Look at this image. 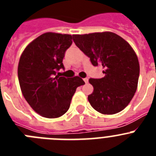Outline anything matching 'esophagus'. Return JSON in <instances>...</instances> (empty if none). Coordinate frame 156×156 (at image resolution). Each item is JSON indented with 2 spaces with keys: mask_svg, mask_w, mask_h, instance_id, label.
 I'll return each instance as SVG.
<instances>
[{
  "mask_svg": "<svg viewBox=\"0 0 156 156\" xmlns=\"http://www.w3.org/2000/svg\"><path fill=\"white\" fill-rule=\"evenodd\" d=\"M83 81H84V82H85V83H88V79H87V78H84V79H83Z\"/></svg>",
  "mask_w": 156,
  "mask_h": 156,
  "instance_id": "1",
  "label": "esophagus"
}]
</instances>
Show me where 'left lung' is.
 I'll return each mask as SVG.
<instances>
[{
    "instance_id": "8db88e82",
    "label": "left lung",
    "mask_w": 156,
    "mask_h": 156,
    "mask_svg": "<svg viewBox=\"0 0 156 156\" xmlns=\"http://www.w3.org/2000/svg\"><path fill=\"white\" fill-rule=\"evenodd\" d=\"M73 41L90 58L94 66H101L105 76L89 80L94 91L90 105L105 115L124 109L137 90L140 66L131 46L112 32L73 35Z\"/></svg>"
}]
</instances>
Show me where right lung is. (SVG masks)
<instances>
[{"mask_svg": "<svg viewBox=\"0 0 156 156\" xmlns=\"http://www.w3.org/2000/svg\"><path fill=\"white\" fill-rule=\"evenodd\" d=\"M69 34L45 33L25 48L19 59L18 77L22 93L32 108L46 118H58L69 108L78 87L85 83L79 76H56L71 46Z\"/></svg>", "mask_w": 156, "mask_h": 156, "instance_id": "add662e5", "label": "right lung"}]
</instances>
